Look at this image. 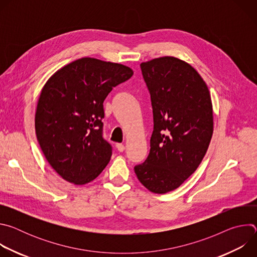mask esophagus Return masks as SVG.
Returning <instances> with one entry per match:
<instances>
[{"label": "esophagus", "instance_id": "obj_1", "mask_svg": "<svg viewBox=\"0 0 257 257\" xmlns=\"http://www.w3.org/2000/svg\"><path fill=\"white\" fill-rule=\"evenodd\" d=\"M116 148H117V150H118L120 153H123V152L125 151V146H124V144H122V143H117V144H116Z\"/></svg>", "mask_w": 257, "mask_h": 257}]
</instances>
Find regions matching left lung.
<instances>
[{"label": "left lung", "mask_w": 257, "mask_h": 257, "mask_svg": "<svg viewBox=\"0 0 257 257\" xmlns=\"http://www.w3.org/2000/svg\"><path fill=\"white\" fill-rule=\"evenodd\" d=\"M140 68L154 131L149 157L134 171L145 188L163 194L183 184L205 156L213 131L211 98L198 72L184 61L162 57Z\"/></svg>", "instance_id": "left-lung-1"}]
</instances>
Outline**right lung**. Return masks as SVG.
<instances>
[{
  "instance_id": "add662e5",
  "label": "right lung",
  "mask_w": 257,
  "mask_h": 257,
  "mask_svg": "<svg viewBox=\"0 0 257 257\" xmlns=\"http://www.w3.org/2000/svg\"><path fill=\"white\" fill-rule=\"evenodd\" d=\"M132 75L127 66L82 58L58 70L45 84L35 133L47 161L64 180L86 184L108 164L112 145L102 136L103 100Z\"/></svg>"
}]
</instances>
